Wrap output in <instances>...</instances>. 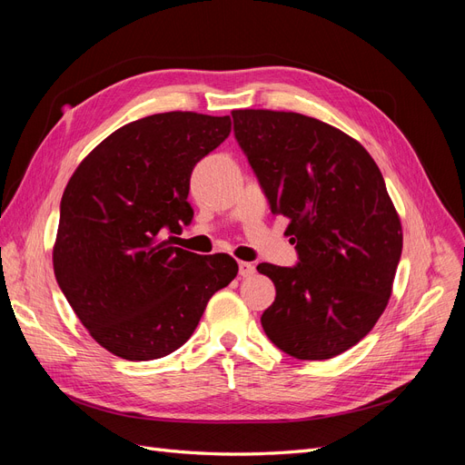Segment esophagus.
<instances>
[{
	"instance_id": "34e87169",
	"label": "esophagus",
	"mask_w": 465,
	"mask_h": 465,
	"mask_svg": "<svg viewBox=\"0 0 465 465\" xmlns=\"http://www.w3.org/2000/svg\"><path fill=\"white\" fill-rule=\"evenodd\" d=\"M238 273H241V277H252L256 273V267L248 262H241L238 263Z\"/></svg>"
}]
</instances>
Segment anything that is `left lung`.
Returning <instances> with one entry per match:
<instances>
[{"label":"left lung","instance_id":"1","mask_svg":"<svg viewBox=\"0 0 465 465\" xmlns=\"http://www.w3.org/2000/svg\"><path fill=\"white\" fill-rule=\"evenodd\" d=\"M234 137L299 262L260 263L275 285L262 328L283 353L323 361L367 335L391 294L401 224L361 143L297 112L232 110Z\"/></svg>","mask_w":465,"mask_h":465}]
</instances>
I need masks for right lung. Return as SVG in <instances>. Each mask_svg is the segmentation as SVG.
Here are the masks:
<instances>
[{"label": "right lung", "mask_w": 465, "mask_h": 465, "mask_svg": "<svg viewBox=\"0 0 465 465\" xmlns=\"http://www.w3.org/2000/svg\"><path fill=\"white\" fill-rule=\"evenodd\" d=\"M231 134L229 116L153 114L108 135L67 182L55 281L94 341L128 361L184 345L209 299L238 273L227 254L164 241L190 224V176Z\"/></svg>", "instance_id": "right-lung-1"}]
</instances>
